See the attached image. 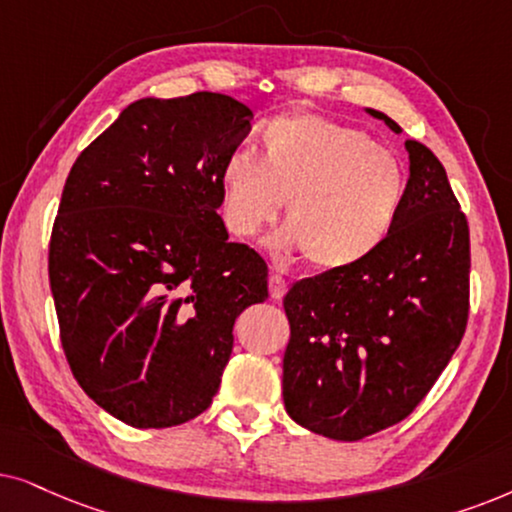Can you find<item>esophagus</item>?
<instances>
[{"label": "esophagus", "instance_id": "1", "mask_svg": "<svg viewBox=\"0 0 512 512\" xmlns=\"http://www.w3.org/2000/svg\"><path fill=\"white\" fill-rule=\"evenodd\" d=\"M285 292H288V281L281 274L269 276V295L271 299H283Z\"/></svg>", "mask_w": 512, "mask_h": 512}]
</instances>
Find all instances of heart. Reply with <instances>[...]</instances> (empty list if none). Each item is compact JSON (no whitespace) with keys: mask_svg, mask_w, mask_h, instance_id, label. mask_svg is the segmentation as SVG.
Masks as SVG:
<instances>
[{"mask_svg":"<svg viewBox=\"0 0 512 512\" xmlns=\"http://www.w3.org/2000/svg\"><path fill=\"white\" fill-rule=\"evenodd\" d=\"M252 149L227 154L220 168L224 224L234 236L257 238L285 199L281 250H302L318 269L351 267L372 255L407 196L405 163L360 128L311 112L283 114Z\"/></svg>","mask_w":512,"mask_h":512,"instance_id":"heart-1","label":"heart"}]
</instances>
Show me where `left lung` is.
Returning <instances> with one entry per match:
<instances>
[{"mask_svg": "<svg viewBox=\"0 0 512 512\" xmlns=\"http://www.w3.org/2000/svg\"><path fill=\"white\" fill-rule=\"evenodd\" d=\"M365 112L403 133L384 112ZM405 149L407 196L386 241L351 267L297 281L283 299L285 410L332 440L356 442L403 421L466 332V215L438 156L417 140Z\"/></svg>", "mask_w": 512, "mask_h": 512, "instance_id": "obj_1", "label": "left lung"}]
</instances>
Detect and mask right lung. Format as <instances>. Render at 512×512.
<instances>
[{"label":"right lung","mask_w":512,"mask_h":512,"mask_svg":"<svg viewBox=\"0 0 512 512\" xmlns=\"http://www.w3.org/2000/svg\"><path fill=\"white\" fill-rule=\"evenodd\" d=\"M250 119L222 93L135 100L67 175L49 245L60 342L88 398L128 426L208 410L238 313L269 297L267 262L217 215Z\"/></svg>","instance_id":"obj_1"}]
</instances>
